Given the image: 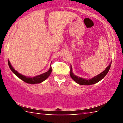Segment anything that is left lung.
Wrapping results in <instances>:
<instances>
[{"label": "left lung", "mask_w": 123, "mask_h": 123, "mask_svg": "<svg viewBox=\"0 0 123 123\" xmlns=\"http://www.w3.org/2000/svg\"><path fill=\"white\" fill-rule=\"evenodd\" d=\"M112 62L110 63V64L104 70L103 72H101V73L95 76L90 79H87L85 78H81V77H79L78 76H76L75 75L73 72L72 70V67L70 65V77L72 78L73 80L74 81H75L77 84L81 85H91L94 84H96V83L100 81L101 80H102L104 77H105L107 73L109 72L110 68L111 67V64Z\"/></svg>", "instance_id": "obj_1"}]
</instances>
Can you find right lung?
<instances>
[{
  "mask_svg": "<svg viewBox=\"0 0 123 123\" xmlns=\"http://www.w3.org/2000/svg\"><path fill=\"white\" fill-rule=\"evenodd\" d=\"M8 64H9V66L10 68V69L11 70V71L13 72L20 79H21L23 81H24L25 82L28 83V84H39V83H41L43 81H44V80H46V79L49 76L52 71L51 67L50 65L49 69L45 73H44L35 76L34 77H29V76L28 77L19 73L17 71V70L14 69L13 67L12 66L11 64L10 63V62L9 60H8Z\"/></svg>",
  "mask_w": 123,
  "mask_h": 123,
  "instance_id": "1",
  "label": "right lung"
}]
</instances>
